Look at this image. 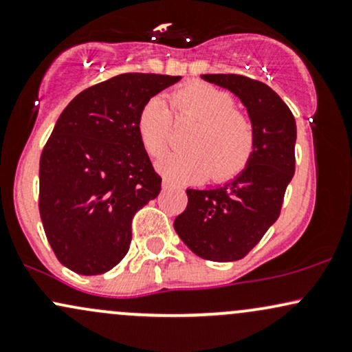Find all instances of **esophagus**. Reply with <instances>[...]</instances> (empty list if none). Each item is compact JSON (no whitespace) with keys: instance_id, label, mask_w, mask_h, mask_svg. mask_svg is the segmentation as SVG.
I'll return each mask as SVG.
<instances>
[{"instance_id":"1","label":"esophagus","mask_w":352,"mask_h":352,"mask_svg":"<svg viewBox=\"0 0 352 352\" xmlns=\"http://www.w3.org/2000/svg\"><path fill=\"white\" fill-rule=\"evenodd\" d=\"M162 187H164V188H170V187H172V182L168 180V179H164V182H162Z\"/></svg>"}]
</instances>
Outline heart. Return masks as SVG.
<instances>
[{"instance_id": "b5f03b06", "label": "heart", "mask_w": 352, "mask_h": 352, "mask_svg": "<svg viewBox=\"0 0 352 352\" xmlns=\"http://www.w3.org/2000/svg\"><path fill=\"white\" fill-rule=\"evenodd\" d=\"M170 111L159 98H151L137 117V134L144 151L157 159L167 151L172 116L177 122L192 120L184 137L185 151L165 155L160 172L172 182L233 179L248 165L254 151L250 117L235 107V98L210 84L187 82L168 94Z\"/></svg>"}]
</instances>
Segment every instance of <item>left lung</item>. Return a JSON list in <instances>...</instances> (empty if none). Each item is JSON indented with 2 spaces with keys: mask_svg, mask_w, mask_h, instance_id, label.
<instances>
[{
  "mask_svg": "<svg viewBox=\"0 0 352 352\" xmlns=\"http://www.w3.org/2000/svg\"><path fill=\"white\" fill-rule=\"evenodd\" d=\"M240 98L254 131V151L235 180L217 188L187 190V208L173 221L185 245L210 261L245 258L281 213L294 175L296 122L289 107L266 84L240 74H205Z\"/></svg>",
  "mask_w": 352,
  "mask_h": 352,
  "instance_id": "8db88e82",
  "label": "left lung"
}]
</instances>
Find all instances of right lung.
<instances>
[{"label": "right lung", "mask_w": 352, "mask_h": 352, "mask_svg": "<svg viewBox=\"0 0 352 352\" xmlns=\"http://www.w3.org/2000/svg\"><path fill=\"white\" fill-rule=\"evenodd\" d=\"M180 76L127 72L67 104L39 160V213L56 258L79 274H102L127 254L132 218L162 179L137 134L148 99Z\"/></svg>", "instance_id": "obj_1"}]
</instances>
